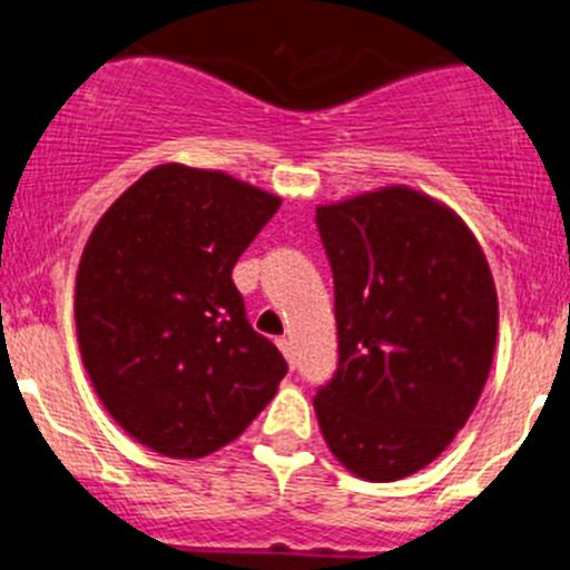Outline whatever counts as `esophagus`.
<instances>
[{"label": "esophagus", "instance_id": "34e87169", "mask_svg": "<svg viewBox=\"0 0 570 570\" xmlns=\"http://www.w3.org/2000/svg\"><path fill=\"white\" fill-rule=\"evenodd\" d=\"M278 348L286 355V361H295V346H292V337H278Z\"/></svg>", "mask_w": 570, "mask_h": 570}]
</instances>
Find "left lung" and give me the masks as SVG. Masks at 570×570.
Masks as SVG:
<instances>
[{"label": "left lung", "mask_w": 570, "mask_h": 570, "mask_svg": "<svg viewBox=\"0 0 570 570\" xmlns=\"http://www.w3.org/2000/svg\"><path fill=\"white\" fill-rule=\"evenodd\" d=\"M335 278L326 445L363 480L432 463L474 412L497 343L489 261L451 209L406 187L315 209Z\"/></svg>", "instance_id": "1"}]
</instances>
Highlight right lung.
Listing matches in <instances>:
<instances>
[{"mask_svg":"<svg viewBox=\"0 0 570 570\" xmlns=\"http://www.w3.org/2000/svg\"><path fill=\"white\" fill-rule=\"evenodd\" d=\"M281 198L227 173L161 164L112 204L81 255L76 332L112 420L167 458L233 443L286 361L247 317L233 266Z\"/></svg>","mask_w":570,"mask_h":570,"instance_id":"right-lung-1","label":"right lung"}]
</instances>
